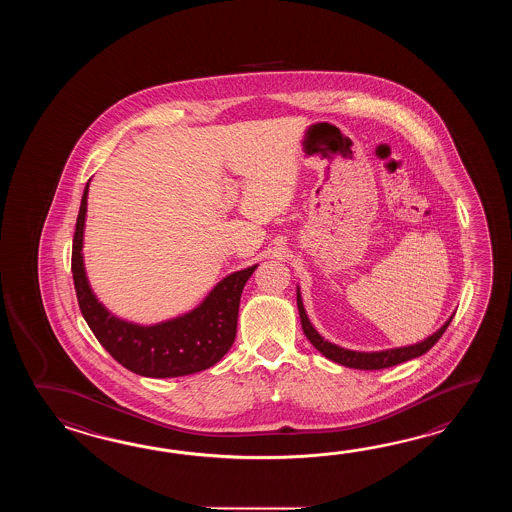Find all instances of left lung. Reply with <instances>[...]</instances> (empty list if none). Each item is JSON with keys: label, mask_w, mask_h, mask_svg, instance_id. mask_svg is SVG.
I'll return each instance as SVG.
<instances>
[{"label": "left lung", "mask_w": 512, "mask_h": 512, "mask_svg": "<svg viewBox=\"0 0 512 512\" xmlns=\"http://www.w3.org/2000/svg\"><path fill=\"white\" fill-rule=\"evenodd\" d=\"M296 304H298V313L302 320V329L307 340L315 346L326 359L337 362L340 366L346 368H355V370H382V368H392L406 360L415 359L425 355L428 349L434 346L439 338L443 337L446 327L450 326L454 315L446 320L443 326L439 327L430 337L412 344V346H403V348L382 349V351H353V349L340 348L337 344L329 342L316 331L313 324L309 322L307 313H305L304 302H302V294L300 289H296Z\"/></svg>", "instance_id": "obj_1"}]
</instances>
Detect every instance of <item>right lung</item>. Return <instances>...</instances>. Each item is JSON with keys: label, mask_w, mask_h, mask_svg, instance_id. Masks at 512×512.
Masks as SVG:
<instances>
[{"label": "right lung", "mask_w": 512, "mask_h": 512, "mask_svg": "<svg viewBox=\"0 0 512 512\" xmlns=\"http://www.w3.org/2000/svg\"><path fill=\"white\" fill-rule=\"evenodd\" d=\"M87 192L89 183L78 210L71 271L80 311L98 342L126 370L142 377H185L214 366L234 344L241 291L258 265L223 278L196 309L185 315L153 326L122 320L98 302L87 280L82 254Z\"/></svg>", "instance_id": "1"}]
</instances>
